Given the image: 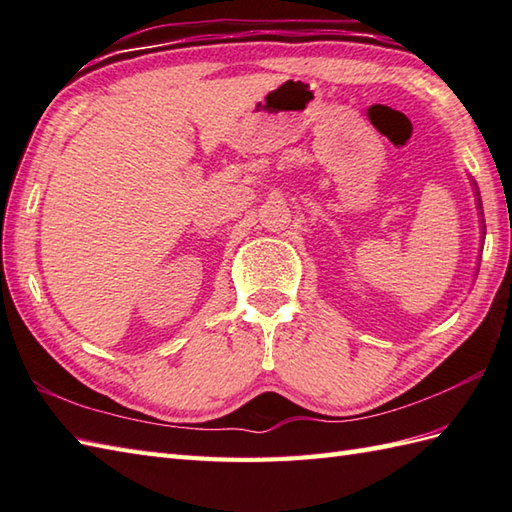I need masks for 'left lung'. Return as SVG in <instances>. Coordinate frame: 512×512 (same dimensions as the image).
<instances>
[{
	"instance_id": "obj_1",
	"label": "left lung",
	"mask_w": 512,
	"mask_h": 512,
	"mask_svg": "<svg viewBox=\"0 0 512 512\" xmlns=\"http://www.w3.org/2000/svg\"><path fill=\"white\" fill-rule=\"evenodd\" d=\"M477 209L482 211V202H480V193H477Z\"/></svg>"
}]
</instances>
